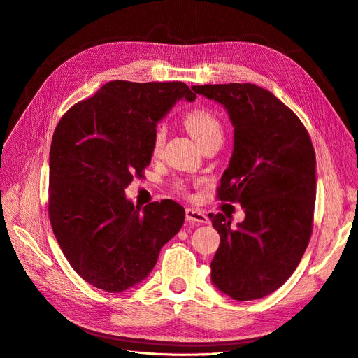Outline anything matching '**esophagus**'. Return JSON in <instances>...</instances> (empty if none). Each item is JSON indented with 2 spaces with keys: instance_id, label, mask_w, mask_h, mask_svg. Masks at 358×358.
<instances>
[{
  "instance_id": "1",
  "label": "esophagus",
  "mask_w": 358,
  "mask_h": 358,
  "mask_svg": "<svg viewBox=\"0 0 358 358\" xmlns=\"http://www.w3.org/2000/svg\"><path fill=\"white\" fill-rule=\"evenodd\" d=\"M186 220L190 222V223H196V224L210 223L208 217H206L202 211L194 210V208H187V210H186Z\"/></svg>"
}]
</instances>
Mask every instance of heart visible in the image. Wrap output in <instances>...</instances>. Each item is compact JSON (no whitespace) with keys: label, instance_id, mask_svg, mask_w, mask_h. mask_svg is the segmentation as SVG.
Listing matches in <instances>:
<instances>
[{"label":"heart","instance_id":"b5f03b06","mask_svg":"<svg viewBox=\"0 0 358 358\" xmlns=\"http://www.w3.org/2000/svg\"><path fill=\"white\" fill-rule=\"evenodd\" d=\"M184 126H186L187 131L192 134L196 141L199 143V145H203L205 143H208L211 140H215V138H223V128L222 123L218 120L213 113L196 108L192 110L186 114L184 117ZM165 141V129L159 128L155 134V140H153V152L159 153L160 148H162Z\"/></svg>","mask_w":358,"mask_h":358}]
</instances>
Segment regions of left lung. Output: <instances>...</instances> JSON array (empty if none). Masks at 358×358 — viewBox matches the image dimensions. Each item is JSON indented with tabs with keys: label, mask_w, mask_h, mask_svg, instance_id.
Masks as SVG:
<instances>
[{
	"label": "left lung",
	"mask_w": 358,
	"mask_h": 358,
	"mask_svg": "<svg viewBox=\"0 0 358 358\" xmlns=\"http://www.w3.org/2000/svg\"><path fill=\"white\" fill-rule=\"evenodd\" d=\"M192 89L229 114L234 152L217 196L245 213L236 227L223 214H210L220 235L211 281L234 301H256L290 278L308 247L317 192L314 147L296 114L266 89L251 83Z\"/></svg>",
	"instance_id": "obj_1"
}]
</instances>
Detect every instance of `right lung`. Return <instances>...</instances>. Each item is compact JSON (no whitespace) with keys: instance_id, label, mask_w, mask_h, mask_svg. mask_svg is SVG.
<instances>
[{"instance_id":"add662e5","label":"right lung","mask_w":358,"mask_h":358,"mask_svg":"<svg viewBox=\"0 0 358 358\" xmlns=\"http://www.w3.org/2000/svg\"><path fill=\"white\" fill-rule=\"evenodd\" d=\"M181 99H196L186 83L114 80L56 126L52 229L73 269L99 290L120 293L143 282L184 223V208L174 201L135 206L124 194L152 160L157 123Z\"/></svg>"}]
</instances>
